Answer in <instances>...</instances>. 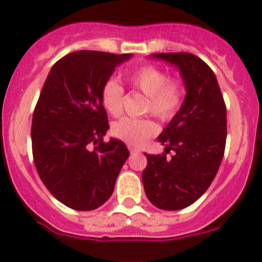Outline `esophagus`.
<instances>
[{
    "instance_id": "esophagus-1",
    "label": "esophagus",
    "mask_w": 262,
    "mask_h": 262,
    "mask_svg": "<svg viewBox=\"0 0 262 262\" xmlns=\"http://www.w3.org/2000/svg\"><path fill=\"white\" fill-rule=\"evenodd\" d=\"M128 149L131 154H139V152H140V149H139V148L133 147V145H128Z\"/></svg>"
}]
</instances>
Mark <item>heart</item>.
I'll return each mask as SVG.
<instances>
[{
  "instance_id": "heart-1",
  "label": "heart",
  "mask_w": 262,
  "mask_h": 262,
  "mask_svg": "<svg viewBox=\"0 0 262 262\" xmlns=\"http://www.w3.org/2000/svg\"><path fill=\"white\" fill-rule=\"evenodd\" d=\"M129 85L148 97L145 111L163 122L173 119L184 99V90L177 80H168L165 72L155 66H144L128 76ZM101 101L108 114L118 117L123 110V88L115 80H108L101 90ZM159 131L156 122L149 118H123L111 127L117 139L128 144L140 145Z\"/></svg>"
}]
</instances>
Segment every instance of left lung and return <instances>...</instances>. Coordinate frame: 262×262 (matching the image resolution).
Instances as JSON below:
<instances>
[{
    "label": "left lung",
    "mask_w": 262,
    "mask_h": 262,
    "mask_svg": "<svg viewBox=\"0 0 262 262\" xmlns=\"http://www.w3.org/2000/svg\"><path fill=\"white\" fill-rule=\"evenodd\" d=\"M152 57L180 69L186 90L182 106L157 138L165 152L145 154L142 176L149 202L174 211L193 205L216 176L226 148L227 110L214 72L202 59L187 52Z\"/></svg>",
    "instance_id": "1"
}]
</instances>
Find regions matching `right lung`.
<instances>
[{"mask_svg": "<svg viewBox=\"0 0 262 262\" xmlns=\"http://www.w3.org/2000/svg\"><path fill=\"white\" fill-rule=\"evenodd\" d=\"M131 56L69 53L55 62L40 92L32 115L34 163L48 191L73 210L102 206L129 156L123 142L113 138L103 142L108 120L101 90L115 67Z\"/></svg>", "mask_w": 262, "mask_h": 262, "instance_id": "obj_1", "label": "right lung"}]
</instances>
